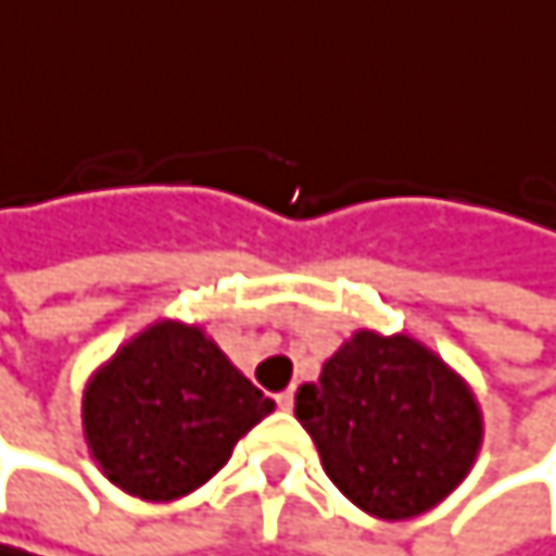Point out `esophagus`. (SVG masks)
Instances as JSON below:
<instances>
[{"instance_id": "esophagus-1", "label": "esophagus", "mask_w": 556, "mask_h": 556, "mask_svg": "<svg viewBox=\"0 0 556 556\" xmlns=\"http://www.w3.org/2000/svg\"><path fill=\"white\" fill-rule=\"evenodd\" d=\"M276 405H280L283 412H290V408H293V389H287V392L276 395Z\"/></svg>"}]
</instances>
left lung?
<instances>
[{"mask_svg":"<svg viewBox=\"0 0 556 556\" xmlns=\"http://www.w3.org/2000/svg\"><path fill=\"white\" fill-rule=\"evenodd\" d=\"M296 418L332 484L372 518L405 521L445 501L471 471L484 421L468 382L412 336L352 332Z\"/></svg>","mask_w":556,"mask_h":556,"instance_id":"left-lung-1","label":"left lung"}]
</instances>
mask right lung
Wrapping results in <instances>:
<instances>
[{
	"mask_svg": "<svg viewBox=\"0 0 556 556\" xmlns=\"http://www.w3.org/2000/svg\"><path fill=\"white\" fill-rule=\"evenodd\" d=\"M273 402L201 329L151 323L88 379L81 428L101 475L141 501L211 481Z\"/></svg>",
	"mask_w": 556,
	"mask_h": 556,
	"instance_id": "right-lung-1",
	"label": "right lung"
}]
</instances>
